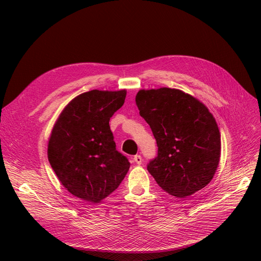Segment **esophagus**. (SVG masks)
I'll use <instances>...</instances> for the list:
<instances>
[{"label":"esophagus","mask_w":261,"mask_h":261,"mask_svg":"<svg viewBox=\"0 0 261 261\" xmlns=\"http://www.w3.org/2000/svg\"><path fill=\"white\" fill-rule=\"evenodd\" d=\"M133 160L136 164H141V162H143V158H141L139 154H137L133 158Z\"/></svg>","instance_id":"34e87169"}]
</instances>
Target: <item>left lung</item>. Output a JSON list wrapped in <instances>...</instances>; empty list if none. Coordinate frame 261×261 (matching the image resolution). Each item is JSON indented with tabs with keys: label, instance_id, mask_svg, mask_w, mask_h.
<instances>
[{
	"label": "left lung",
	"instance_id": "1",
	"mask_svg": "<svg viewBox=\"0 0 261 261\" xmlns=\"http://www.w3.org/2000/svg\"><path fill=\"white\" fill-rule=\"evenodd\" d=\"M135 101L156 140L158 156L147 169L158 185L178 198L206 187L221 156L220 130L209 109L192 94L168 87L141 89Z\"/></svg>",
	"mask_w": 261,
	"mask_h": 261
}]
</instances>
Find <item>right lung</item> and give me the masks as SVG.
<instances>
[{
    "label": "right lung",
    "instance_id": "right-lung-1",
    "mask_svg": "<svg viewBox=\"0 0 261 261\" xmlns=\"http://www.w3.org/2000/svg\"><path fill=\"white\" fill-rule=\"evenodd\" d=\"M126 89L90 90L70 100L55 121L48 159L60 183L84 201L99 203L120 186L129 162L116 151L110 117Z\"/></svg>",
    "mask_w": 261,
    "mask_h": 261
}]
</instances>
